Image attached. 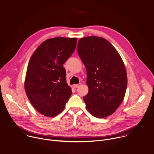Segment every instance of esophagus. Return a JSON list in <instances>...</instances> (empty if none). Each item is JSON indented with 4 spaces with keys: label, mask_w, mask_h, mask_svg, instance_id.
Masks as SVG:
<instances>
[{
    "label": "esophagus",
    "mask_w": 154,
    "mask_h": 154,
    "mask_svg": "<svg viewBox=\"0 0 154 154\" xmlns=\"http://www.w3.org/2000/svg\"><path fill=\"white\" fill-rule=\"evenodd\" d=\"M81 85V83H79V84H75V85H74L73 87L74 88H78L79 87H80Z\"/></svg>",
    "instance_id": "esophagus-1"
}]
</instances>
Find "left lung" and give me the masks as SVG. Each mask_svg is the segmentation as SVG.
I'll use <instances>...</instances> for the list:
<instances>
[{
    "label": "left lung",
    "instance_id": "8db88e82",
    "mask_svg": "<svg viewBox=\"0 0 154 154\" xmlns=\"http://www.w3.org/2000/svg\"><path fill=\"white\" fill-rule=\"evenodd\" d=\"M77 50L87 71L85 107L96 118L107 117L125 97L128 77L124 63L112 44L102 37L81 38Z\"/></svg>",
    "mask_w": 154,
    "mask_h": 154
}]
</instances>
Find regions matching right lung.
<instances>
[{"mask_svg":"<svg viewBox=\"0 0 154 154\" xmlns=\"http://www.w3.org/2000/svg\"><path fill=\"white\" fill-rule=\"evenodd\" d=\"M77 38L55 37L41 43L31 56L25 80L26 96L42 115L54 117L65 108L72 91L64 63L74 52Z\"/></svg>","mask_w":154,"mask_h":154,"instance_id":"add662e5","label":"right lung"}]
</instances>
